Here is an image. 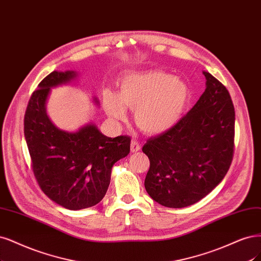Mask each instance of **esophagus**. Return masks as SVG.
Segmentation results:
<instances>
[{
    "label": "esophagus",
    "mask_w": 261,
    "mask_h": 261,
    "mask_svg": "<svg viewBox=\"0 0 261 261\" xmlns=\"http://www.w3.org/2000/svg\"><path fill=\"white\" fill-rule=\"evenodd\" d=\"M141 149V147H140V145H139V142L137 141V140H132V143H130V151L133 152H138L139 150Z\"/></svg>",
    "instance_id": "obj_1"
}]
</instances>
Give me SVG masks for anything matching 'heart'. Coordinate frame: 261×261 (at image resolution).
Instances as JSON below:
<instances>
[{
    "label": "heart",
    "mask_w": 261,
    "mask_h": 261,
    "mask_svg": "<svg viewBox=\"0 0 261 261\" xmlns=\"http://www.w3.org/2000/svg\"><path fill=\"white\" fill-rule=\"evenodd\" d=\"M190 100L185 81L164 71L135 73L121 80L118 96L103 93V106L111 119L123 121L125 108L135 111V122L147 134L164 133L180 121Z\"/></svg>",
    "instance_id": "obj_1"
}]
</instances>
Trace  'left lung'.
<instances>
[{
	"instance_id": "1",
	"label": "left lung",
	"mask_w": 261,
	"mask_h": 261,
	"mask_svg": "<svg viewBox=\"0 0 261 261\" xmlns=\"http://www.w3.org/2000/svg\"><path fill=\"white\" fill-rule=\"evenodd\" d=\"M205 92L174 127L148 139L145 179L159 204L181 208L202 200L226 176L234 150L236 112L228 89L210 72Z\"/></svg>"
}]
</instances>
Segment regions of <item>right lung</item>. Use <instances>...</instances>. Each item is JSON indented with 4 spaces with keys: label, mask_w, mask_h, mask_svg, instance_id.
Listing matches in <instances>:
<instances>
[{
    "label": "right lung",
    "mask_w": 261,
    "mask_h": 261,
    "mask_svg": "<svg viewBox=\"0 0 261 261\" xmlns=\"http://www.w3.org/2000/svg\"><path fill=\"white\" fill-rule=\"evenodd\" d=\"M77 77L75 71H53L32 94L24 114L34 176L51 201L71 211L91 207L103 199L113 165L130 150L128 136L107 137L92 122L67 132L50 121L46 103L51 88L71 84ZM93 102L99 105L96 96Z\"/></svg>",
    "instance_id": "obj_1"
}]
</instances>
